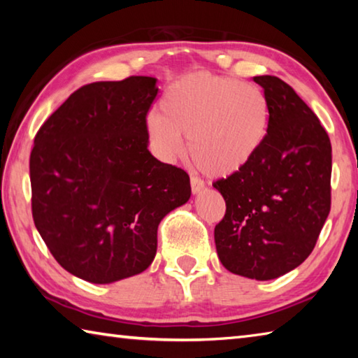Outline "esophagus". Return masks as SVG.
Instances as JSON below:
<instances>
[{"label": "esophagus", "mask_w": 358, "mask_h": 358, "mask_svg": "<svg viewBox=\"0 0 358 358\" xmlns=\"http://www.w3.org/2000/svg\"><path fill=\"white\" fill-rule=\"evenodd\" d=\"M205 187V183L203 181L199 178V177H194V175H191V191L192 194H199Z\"/></svg>", "instance_id": "1"}]
</instances>
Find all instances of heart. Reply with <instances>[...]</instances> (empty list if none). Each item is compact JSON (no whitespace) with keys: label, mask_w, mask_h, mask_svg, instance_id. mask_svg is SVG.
Segmentation results:
<instances>
[{"label":"heart","mask_w":358,"mask_h":358,"mask_svg":"<svg viewBox=\"0 0 358 358\" xmlns=\"http://www.w3.org/2000/svg\"><path fill=\"white\" fill-rule=\"evenodd\" d=\"M162 113L147 118L150 147L164 161L185 151L201 171L226 177L245 167L268 132L270 108L262 90L232 77L194 72L167 90Z\"/></svg>","instance_id":"b5f03b06"}]
</instances>
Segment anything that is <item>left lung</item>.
<instances>
[{"mask_svg": "<svg viewBox=\"0 0 358 358\" xmlns=\"http://www.w3.org/2000/svg\"><path fill=\"white\" fill-rule=\"evenodd\" d=\"M268 102V132L257 155L213 183L226 201L215 227L221 264L266 281L313 252L331 205V143L319 118L275 76L254 77Z\"/></svg>", "mask_w": 358, "mask_h": 358, "instance_id": "1", "label": "left lung"}]
</instances>
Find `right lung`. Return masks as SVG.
I'll return each instance as SVG.
<instances>
[{
    "mask_svg": "<svg viewBox=\"0 0 358 358\" xmlns=\"http://www.w3.org/2000/svg\"><path fill=\"white\" fill-rule=\"evenodd\" d=\"M156 94V78L143 76L83 85L34 137V226L80 280L108 284L147 270L161 220L189 201V175L148 151Z\"/></svg>",
    "mask_w": 358,
    "mask_h": 358,
    "instance_id": "obj_1",
    "label": "right lung"
}]
</instances>
